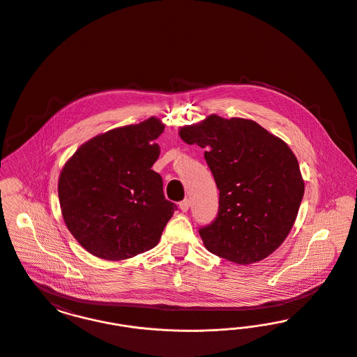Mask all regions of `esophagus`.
Masks as SVG:
<instances>
[{"instance_id": "obj_1", "label": "esophagus", "mask_w": 357, "mask_h": 357, "mask_svg": "<svg viewBox=\"0 0 357 357\" xmlns=\"http://www.w3.org/2000/svg\"><path fill=\"white\" fill-rule=\"evenodd\" d=\"M179 208H181L183 213H186L187 210L190 208V201H188V199H183L182 202H179Z\"/></svg>"}]
</instances>
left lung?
<instances>
[{
    "instance_id": "8db88e82",
    "label": "left lung",
    "mask_w": 357,
    "mask_h": 357,
    "mask_svg": "<svg viewBox=\"0 0 357 357\" xmlns=\"http://www.w3.org/2000/svg\"><path fill=\"white\" fill-rule=\"evenodd\" d=\"M179 136L204 149L220 190L217 218L201 227L206 249L239 265L258 262L288 237L304 197L297 158L253 120L210 115Z\"/></svg>"
}]
</instances>
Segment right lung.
I'll return each mask as SVG.
<instances>
[{
    "instance_id": "add662e5",
    "label": "right lung",
    "mask_w": 357,
    "mask_h": 357,
    "mask_svg": "<svg viewBox=\"0 0 357 357\" xmlns=\"http://www.w3.org/2000/svg\"><path fill=\"white\" fill-rule=\"evenodd\" d=\"M165 124L150 118L88 140L66 163L59 199L70 234L86 252L120 261L155 248L176 204L151 170Z\"/></svg>"
}]
</instances>
